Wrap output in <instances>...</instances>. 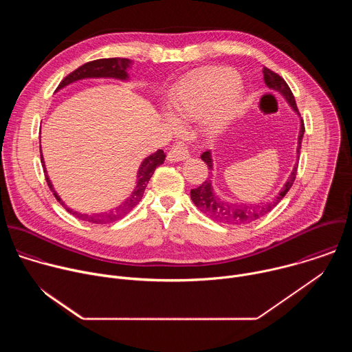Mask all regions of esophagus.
<instances>
[{"mask_svg":"<svg viewBox=\"0 0 352 352\" xmlns=\"http://www.w3.org/2000/svg\"><path fill=\"white\" fill-rule=\"evenodd\" d=\"M186 159H189V152H188V148L181 143L171 147L170 152L167 153V160L171 163H178V162H182Z\"/></svg>","mask_w":352,"mask_h":352,"instance_id":"1","label":"esophagus"}]
</instances>
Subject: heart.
Wrapping results in <instances>:
<instances>
[{
    "label": "heart",
    "instance_id": "1",
    "mask_svg": "<svg viewBox=\"0 0 352 352\" xmlns=\"http://www.w3.org/2000/svg\"><path fill=\"white\" fill-rule=\"evenodd\" d=\"M168 107L178 121L206 118L208 131L220 133L241 111V85L227 68L197 71L174 86Z\"/></svg>",
    "mask_w": 352,
    "mask_h": 352
}]
</instances>
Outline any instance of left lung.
Listing matches in <instances>:
<instances>
[{
	"mask_svg": "<svg viewBox=\"0 0 352 352\" xmlns=\"http://www.w3.org/2000/svg\"><path fill=\"white\" fill-rule=\"evenodd\" d=\"M263 79H265L266 86L274 91H278L287 100L289 107L299 116L294 94H292L291 89L288 87V85L285 83V80L276 72L270 71L269 68L263 69ZM299 118H300V116H299ZM304 132H305L304 121L300 120L298 146H296V159H299V150H300V143H302ZM200 157H202V160L208 164L209 171L212 174L213 159H212L210 150H208V152H205ZM296 168H298V163H295L288 179L285 181V184L281 188V190L278 192V195H276V197H273L266 204H263V202L262 204H241V202L232 204V202H230V200L220 197L219 195H216V192L213 189V182L210 179L213 175H210L199 188L190 190V199L200 212L205 213L208 217H210L212 220H214L217 223L232 224V226L248 224L250 221H255L256 219L267 214L270 210H273L278 205L280 200L285 196V193L289 190V188L292 186V184L295 181Z\"/></svg>",
	"mask_w": 352,
	"mask_h": 352,
	"instance_id": "8db88e82",
	"label": "left lung"
}]
</instances>
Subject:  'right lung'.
<instances>
[{"mask_svg":"<svg viewBox=\"0 0 352 352\" xmlns=\"http://www.w3.org/2000/svg\"><path fill=\"white\" fill-rule=\"evenodd\" d=\"M132 61L128 58H102V60H96V61H90L87 64H83L82 67H79L78 69H75L74 72H71L57 87V90L64 89L65 86L82 80V79H100V78H106V79H118V80H128L129 75H128V69L131 68ZM41 159V164L44 168V175H45V181L48 188L52 189L53 195L56 196V199L58 202L67 209L68 213L74 214L76 219L83 220V221H89L93 224H107V223H113L117 221L120 219H122L124 216H126L139 202L144 193V189L152 178L155 170L162 166L164 163L166 159V153L163 152L162 148H159L157 152H155L153 155L147 156L139 166L138 170V175H136V185L132 190V193L124 200L121 205H118L117 208L107 210V212H102V213H80L76 212L71 208H68L65 205L64 200L60 197V195L57 193V190L54 189L52 179L48 178L45 166H44V159L43 155H40Z\"/></svg>","mask_w":352,"mask_h":352,"instance_id":"right-lung-1","label":"right lung"}]
</instances>
